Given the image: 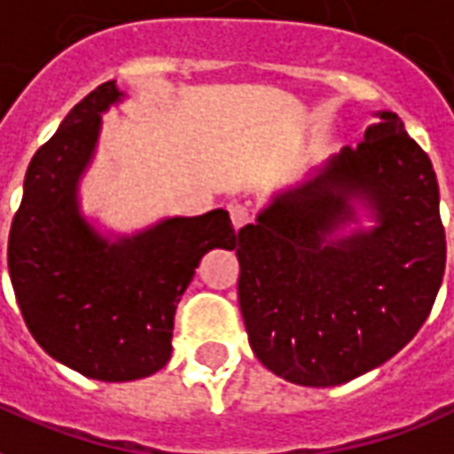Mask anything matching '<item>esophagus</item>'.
I'll use <instances>...</instances> for the list:
<instances>
[{"label": "esophagus", "instance_id": "obj_1", "mask_svg": "<svg viewBox=\"0 0 454 454\" xmlns=\"http://www.w3.org/2000/svg\"><path fill=\"white\" fill-rule=\"evenodd\" d=\"M228 211H231V221H233L236 228L247 226L253 221V211H250V207H245V204H231Z\"/></svg>", "mask_w": 454, "mask_h": 454}]
</instances>
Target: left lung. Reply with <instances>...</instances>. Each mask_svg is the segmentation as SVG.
Returning <instances> with one entry per match:
<instances>
[{"mask_svg":"<svg viewBox=\"0 0 454 454\" xmlns=\"http://www.w3.org/2000/svg\"><path fill=\"white\" fill-rule=\"evenodd\" d=\"M356 149L274 197L238 231V301L254 356L274 375L332 387L378 368L428 317L445 271L433 163L382 110ZM376 226L337 237L353 201Z\"/></svg>","mask_w":454,"mask_h":454,"instance_id":"1","label":"left lung"}]
</instances>
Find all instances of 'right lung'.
Here are the masks:
<instances>
[{"instance_id": "right-lung-1", "label": "right lung", "mask_w": 454, "mask_h": 454, "mask_svg": "<svg viewBox=\"0 0 454 454\" xmlns=\"http://www.w3.org/2000/svg\"><path fill=\"white\" fill-rule=\"evenodd\" d=\"M122 100L100 83L30 159L9 233V277L45 354L86 378L127 382L170 358L176 308L201 254L231 250L228 211L163 218L137 236H100L82 216L79 180L98 144L100 113Z\"/></svg>"}]
</instances>
